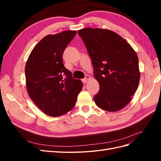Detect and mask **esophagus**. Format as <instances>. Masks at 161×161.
Wrapping results in <instances>:
<instances>
[{
  "label": "esophagus",
  "mask_w": 161,
  "mask_h": 161,
  "mask_svg": "<svg viewBox=\"0 0 161 161\" xmlns=\"http://www.w3.org/2000/svg\"><path fill=\"white\" fill-rule=\"evenodd\" d=\"M90 76H89V75H86V76H85V79H83V82H86L87 81H88L89 79H90Z\"/></svg>",
  "instance_id": "obj_1"
}]
</instances>
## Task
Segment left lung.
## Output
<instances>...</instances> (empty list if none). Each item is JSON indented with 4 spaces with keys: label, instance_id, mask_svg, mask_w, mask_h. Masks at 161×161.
Returning <instances> with one entry per match:
<instances>
[{
    "label": "left lung",
    "instance_id": "1",
    "mask_svg": "<svg viewBox=\"0 0 161 161\" xmlns=\"http://www.w3.org/2000/svg\"><path fill=\"white\" fill-rule=\"evenodd\" d=\"M91 58L99 91L96 105L108 111H118L127 105L137 90L140 73L134 49L118 33L87 27L78 31Z\"/></svg>",
    "mask_w": 161,
    "mask_h": 161
}]
</instances>
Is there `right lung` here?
Wrapping results in <instances>:
<instances>
[{
	"label": "right lung",
	"mask_w": 161,
	"mask_h": 161,
	"mask_svg": "<svg viewBox=\"0 0 161 161\" xmlns=\"http://www.w3.org/2000/svg\"><path fill=\"white\" fill-rule=\"evenodd\" d=\"M76 31H65L43 37L26 63V86L30 98L46 115L58 117L74 108L82 83L72 78L62 62L66 47Z\"/></svg>",
	"instance_id": "right-lung-1"
}]
</instances>
